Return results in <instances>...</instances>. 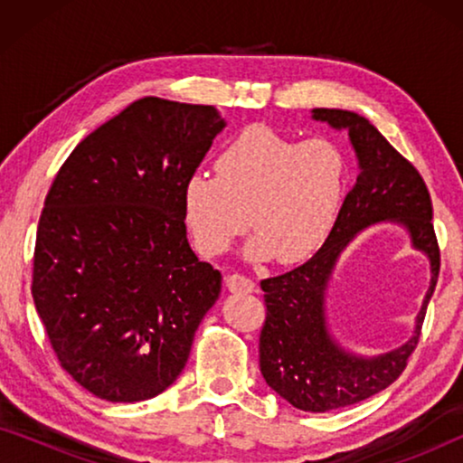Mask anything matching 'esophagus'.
Here are the masks:
<instances>
[{
	"label": "esophagus",
	"instance_id": "34e87169",
	"mask_svg": "<svg viewBox=\"0 0 463 463\" xmlns=\"http://www.w3.org/2000/svg\"><path fill=\"white\" fill-rule=\"evenodd\" d=\"M225 284H227V290L233 295H249L255 290V282L250 280V278H246L242 274H232L225 278Z\"/></svg>",
	"mask_w": 463,
	"mask_h": 463
}]
</instances>
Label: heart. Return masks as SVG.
I'll return each mask as SVG.
<instances>
[{"label": "heart", "mask_w": 463, "mask_h": 463, "mask_svg": "<svg viewBox=\"0 0 463 463\" xmlns=\"http://www.w3.org/2000/svg\"><path fill=\"white\" fill-rule=\"evenodd\" d=\"M217 173H194L183 185V217L202 255L217 257L250 225L252 261L312 259L328 242L350 187V160L328 138L282 135L250 126L225 145Z\"/></svg>", "instance_id": "1"}]
</instances>
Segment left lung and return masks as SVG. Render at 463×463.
I'll return each instance as SVG.
<instances>
[{
  "label": "left lung",
  "instance_id": "left-lung-1",
  "mask_svg": "<svg viewBox=\"0 0 463 463\" xmlns=\"http://www.w3.org/2000/svg\"><path fill=\"white\" fill-rule=\"evenodd\" d=\"M312 118L347 130L358 157L356 185L345 195L339 221L322 250L287 274L261 280L268 314L259 337L265 383L301 411L326 413L350 407L394 383L420 339L428 301L440 269L432 200L421 175L369 119L345 109H312ZM375 222H396L430 261V287L407 345L379 357L344 351L326 325V288L345 246Z\"/></svg>",
  "mask_w": 463,
  "mask_h": 463
}]
</instances>
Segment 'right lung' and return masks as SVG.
I'll return each mask as SVG.
<instances>
[{"label":"right lung","mask_w":463,"mask_h":463,"mask_svg":"<svg viewBox=\"0 0 463 463\" xmlns=\"http://www.w3.org/2000/svg\"><path fill=\"white\" fill-rule=\"evenodd\" d=\"M225 119L145 97L90 132L43 202L35 309L59 363L109 402L162 394L185 369L221 274L187 242L183 185Z\"/></svg>","instance_id":"obj_1"}]
</instances>
